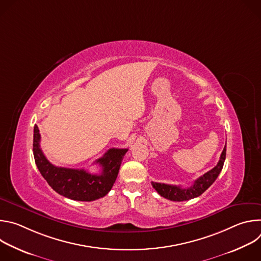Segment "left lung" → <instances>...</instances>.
<instances>
[{"instance_id": "8db88e82", "label": "left lung", "mask_w": 261, "mask_h": 261, "mask_svg": "<svg viewBox=\"0 0 261 261\" xmlns=\"http://www.w3.org/2000/svg\"><path fill=\"white\" fill-rule=\"evenodd\" d=\"M226 157V145L223 148V152L220 156V160L218 164L194 180L193 185L188 188H181L179 186L174 185H167V184H161V182H154L152 181V186L154 189L164 198L172 200V201H185L189 200L195 197H198L201 195L216 180L219 173L221 172L223 165H224Z\"/></svg>"}]
</instances>
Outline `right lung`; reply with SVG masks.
<instances>
[{"mask_svg":"<svg viewBox=\"0 0 261 261\" xmlns=\"http://www.w3.org/2000/svg\"><path fill=\"white\" fill-rule=\"evenodd\" d=\"M127 151L128 148H110L96 160L102 167L100 174H92L86 169L58 167L44 156L38 126L34 127L33 153L37 167L56 192L72 200L93 201L105 196L113 188Z\"/></svg>","mask_w":261,"mask_h":261,"instance_id":"add662e5","label":"right lung"}]
</instances>
